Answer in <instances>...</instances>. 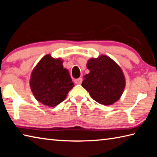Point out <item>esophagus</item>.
<instances>
[{
	"label": "esophagus",
	"instance_id": "esophagus-1",
	"mask_svg": "<svg viewBox=\"0 0 157 157\" xmlns=\"http://www.w3.org/2000/svg\"><path fill=\"white\" fill-rule=\"evenodd\" d=\"M75 84H81L82 82V78H79L78 79H76L75 80Z\"/></svg>",
	"mask_w": 157,
	"mask_h": 157
}]
</instances>
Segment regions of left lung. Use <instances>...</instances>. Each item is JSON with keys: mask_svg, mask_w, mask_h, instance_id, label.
I'll return each mask as SVG.
<instances>
[{"mask_svg": "<svg viewBox=\"0 0 157 157\" xmlns=\"http://www.w3.org/2000/svg\"><path fill=\"white\" fill-rule=\"evenodd\" d=\"M86 67L90 73L84 76L82 86L90 97L105 105L116 102L125 88V78L121 67L105 55L90 58Z\"/></svg>", "mask_w": 157, "mask_h": 157, "instance_id": "obj_1", "label": "left lung"}]
</instances>
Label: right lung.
I'll return each mask as SVG.
<instances>
[{
  "label": "right lung",
  "mask_w": 157,
  "mask_h": 157,
  "mask_svg": "<svg viewBox=\"0 0 157 157\" xmlns=\"http://www.w3.org/2000/svg\"><path fill=\"white\" fill-rule=\"evenodd\" d=\"M63 60L50 54L43 57L33 69L30 87L35 99L44 105L54 107L66 99L74 84Z\"/></svg>",
  "instance_id": "right-lung-1"
}]
</instances>
